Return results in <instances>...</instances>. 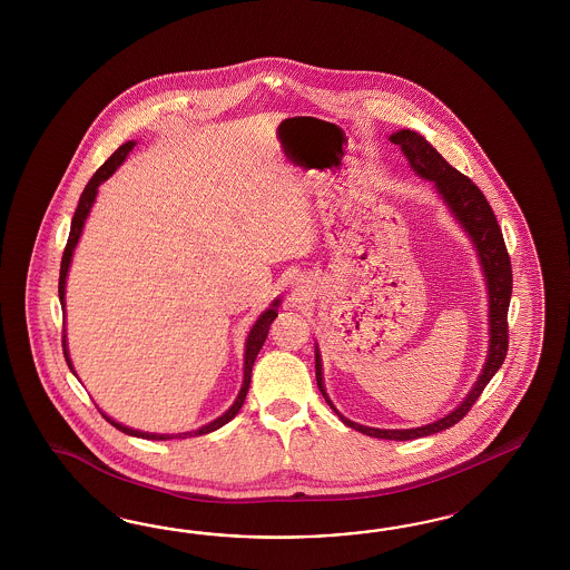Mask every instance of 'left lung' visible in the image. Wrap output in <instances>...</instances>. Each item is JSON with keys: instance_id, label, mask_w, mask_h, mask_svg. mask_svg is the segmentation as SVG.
I'll use <instances>...</instances> for the list:
<instances>
[{"instance_id": "left-lung-1", "label": "left lung", "mask_w": 570, "mask_h": 570, "mask_svg": "<svg viewBox=\"0 0 570 570\" xmlns=\"http://www.w3.org/2000/svg\"><path fill=\"white\" fill-rule=\"evenodd\" d=\"M389 139L393 144H397L417 177L432 181L434 190L445 203L453 219L466 232L470 244L476 250L481 272H483L484 286H487V298H489V346H487L483 370H481L476 382L472 384V389L468 391L466 399L453 412L434 420L431 424L417 426V429H393V431L363 426V424L348 420L334 407L332 399L326 393V386H324V367H322V355H320L317 345H315V379H317V386L326 399V403L348 429H355V431L374 436V439L410 441V439H420V436H429L434 432L445 431L449 426L458 424L468 414V410L474 405V401L481 397L489 380L493 379L495 372L500 370L501 363L505 360V353H508V307H510V296H512V265H510V257L505 250V242L501 236L500 224L489 207L483 191L479 190L466 175L453 169L448 160L439 155L417 131L401 129L397 134H391Z\"/></svg>"}]
</instances>
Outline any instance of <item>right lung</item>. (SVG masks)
I'll return each instance as SVG.
<instances>
[{
	"label": "right lung",
	"instance_id": "obj_1",
	"mask_svg": "<svg viewBox=\"0 0 570 570\" xmlns=\"http://www.w3.org/2000/svg\"><path fill=\"white\" fill-rule=\"evenodd\" d=\"M136 144H138V141H134V139H131V141H125L122 146H119V148L115 150V155L110 156V158L104 163L102 167H100L98 171L94 173V177L89 179L86 190H83L81 198H79V205H77V210H75V217H72V222H70L69 242H67V248H65V255H62V263H60L58 296H60V305H62V313H65V315H67V309H65V307H67L65 294H67V276H69L70 261H72L75 246H77V242H79L81 234H83V227H86L89 210H91L94 203H96L98 188H100V184H104L112 173L117 171V169L121 167L122 160L129 156V153L134 150V146H136ZM279 303H282V301L276 298L267 309L263 311L259 315V320L253 324V328L248 332V336H246V345H244V380H242L240 393H238L236 401L229 405V410L219 415V417H215L213 422H208L205 426H200L198 431L177 432V434H158V432H144L138 431V429H129V426H125L121 422L112 420L110 415L104 414L102 410H100V414H102L104 417H106V420L117 429V431L125 432V434H129V436L148 439V441L188 439V436H200V434H208V432L222 429V426H225L232 417H236V414L240 412L242 403H244L246 393H248V386H250L253 365H255V360H257V355H259L261 346H263L265 338H267V332H269L272 322L277 317V307H279ZM62 348H65V360L69 363L70 372L77 376V372H75V367H72V362H70L69 343H67V328L62 330ZM77 379H79V376H77Z\"/></svg>",
	"mask_w": 570,
	"mask_h": 570
}]
</instances>
